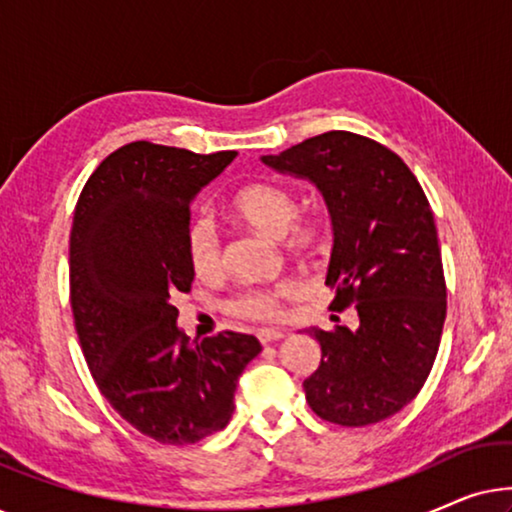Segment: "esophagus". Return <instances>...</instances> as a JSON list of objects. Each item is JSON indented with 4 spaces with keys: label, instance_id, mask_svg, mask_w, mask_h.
I'll return each instance as SVG.
<instances>
[{
    "label": "esophagus",
    "instance_id": "1",
    "mask_svg": "<svg viewBox=\"0 0 512 512\" xmlns=\"http://www.w3.org/2000/svg\"><path fill=\"white\" fill-rule=\"evenodd\" d=\"M256 338L261 340L263 345H268V342H275L279 338H284V331H282V328H258Z\"/></svg>",
    "mask_w": 512,
    "mask_h": 512
}]
</instances>
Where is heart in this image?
I'll use <instances>...</instances> for the list:
<instances>
[{"mask_svg": "<svg viewBox=\"0 0 512 512\" xmlns=\"http://www.w3.org/2000/svg\"><path fill=\"white\" fill-rule=\"evenodd\" d=\"M230 212L244 226L268 237H279L293 254L317 249L324 240V223L314 216H298L296 195L277 184H249L230 200ZM184 249L191 270L200 279L219 277L223 270V247L219 230L209 216H195L184 235ZM303 289L300 279L284 277L270 286H244L237 289L226 303L230 317L265 321L275 319L282 310V298Z\"/></svg>", "mask_w": 512, "mask_h": 512, "instance_id": "b5f03b06", "label": "heart"}]
</instances>
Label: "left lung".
<instances>
[{"instance_id": "left-lung-1", "label": "left lung", "mask_w": 512, "mask_h": 512, "mask_svg": "<svg viewBox=\"0 0 512 512\" xmlns=\"http://www.w3.org/2000/svg\"><path fill=\"white\" fill-rule=\"evenodd\" d=\"M263 163L324 195L331 310L352 305L359 317L356 328L310 331L321 363L303 382L307 403L331 424L382 422L424 387L443 335L447 289L429 200L394 151L354 132H324Z\"/></svg>"}]
</instances>
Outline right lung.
<instances>
[{
	"label": "right lung",
	"instance_id": "add662e5",
	"mask_svg": "<svg viewBox=\"0 0 512 512\" xmlns=\"http://www.w3.org/2000/svg\"><path fill=\"white\" fill-rule=\"evenodd\" d=\"M237 151L200 153L132 142L97 165L69 235V298L81 352L118 415L163 445H191L233 417L254 335L191 342L174 298L195 272L184 249L191 202Z\"/></svg>",
	"mask_w": 512,
	"mask_h": 512
}]
</instances>
